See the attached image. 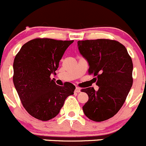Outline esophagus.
<instances>
[{
  "label": "esophagus",
  "instance_id": "esophagus-1",
  "mask_svg": "<svg viewBox=\"0 0 146 146\" xmlns=\"http://www.w3.org/2000/svg\"><path fill=\"white\" fill-rule=\"evenodd\" d=\"M75 92H76V93H80V88L76 87V90H75Z\"/></svg>",
  "mask_w": 146,
  "mask_h": 146
}]
</instances>
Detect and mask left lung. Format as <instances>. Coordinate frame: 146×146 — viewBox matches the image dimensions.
Listing matches in <instances>:
<instances>
[{
	"instance_id": "left-lung-1",
	"label": "left lung",
	"mask_w": 146,
	"mask_h": 146,
	"mask_svg": "<svg viewBox=\"0 0 146 146\" xmlns=\"http://www.w3.org/2000/svg\"><path fill=\"white\" fill-rule=\"evenodd\" d=\"M78 46L99 87L97 91L93 88L81 90L88 96L83 112L93 121H106L119 111L132 87V59L125 46L114 40H78Z\"/></svg>"
}]
</instances>
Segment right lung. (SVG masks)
<instances>
[{
    "instance_id": "right-lung-1",
    "label": "right lung",
    "mask_w": 146,
    "mask_h": 146,
    "mask_svg": "<svg viewBox=\"0 0 146 146\" xmlns=\"http://www.w3.org/2000/svg\"><path fill=\"white\" fill-rule=\"evenodd\" d=\"M73 40L35 38L21 47L13 62L14 86L27 112L36 119L49 121L56 117L76 86H58L56 70L65 51Z\"/></svg>"
}]
</instances>
